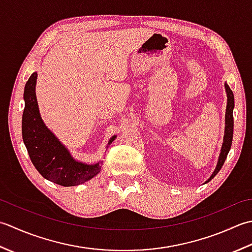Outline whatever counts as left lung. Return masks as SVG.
<instances>
[{
    "instance_id": "obj_1",
    "label": "left lung",
    "mask_w": 252,
    "mask_h": 252,
    "mask_svg": "<svg viewBox=\"0 0 252 252\" xmlns=\"http://www.w3.org/2000/svg\"><path fill=\"white\" fill-rule=\"evenodd\" d=\"M225 90H226V94H227V104H226V112H225V130H224L223 143H222V148H220V152L219 156L217 167H215L214 172L212 173V175L210 176V178L205 183H209L220 172V169L222 168L225 160H226L227 155L230 150V147H232L233 132H234L233 110H234L235 101H234L233 91L230 90V88L226 83H225Z\"/></svg>"
}]
</instances>
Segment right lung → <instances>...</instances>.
Instances as JSON below:
<instances>
[{
  "label": "right lung",
  "instance_id": "right-lung-1",
  "mask_svg": "<svg viewBox=\"0 0 252 252\" xmlns=\"http://www.w3.org/2000/svg\"><path fill=\"white\" fill-rule=\"evenodd\" d=\"M38 74L29 77L25 86L22 131L23 140L34 167L45 179L61 186L69 187L80 185L94 178L101 171V163L86 164L76 161L63 143L45 126L41 119L35 84ZM113 136L107 146L115 140Z\"/></svg>",
  "mask_w": 252,
  "mask_h": 252
}]
</instances>
